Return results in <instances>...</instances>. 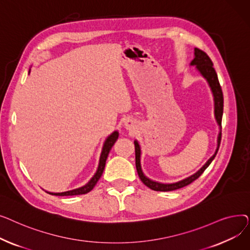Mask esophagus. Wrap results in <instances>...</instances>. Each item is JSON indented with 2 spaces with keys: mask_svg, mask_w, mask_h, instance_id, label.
Masks as SVG:
<instances>
[{
  "mask_svg": "<svg viewBox=\"0 0 250 250\" xmlns=\"http://www.w3.org/2000/svg\"><path fill=\"white\" fill-rule=\"evenodd\" d=\"M124 125L127 130H129V132H135V130L138 128V122L135 120V118L130 117L125 121Z\"/></svg>",
  "mask_w": 250,
  "mask_h": 250,
  "instance_id": "obj_1",
  "label": "esophagus"
}]
</instances>
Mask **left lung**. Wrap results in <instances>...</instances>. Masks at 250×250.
Returning a JSON list of instances; mask_svg holds the SVG:
<instances>
[{"instance_id":"1","label":"left lung","mask_w":250,"mask_h":250,"mask_svg":"<svg viewBox=\"0 0 250 250\" xmlns=\"http://www.w3.org/2000/svg\"><path fill=\"white\" fill-rule=\"evenodd\" d=\"M190 65H195V69L200 72V74L206 79L209 88L212 90V93L214 96V102H215V118L217 121V124L219 125L220 127V132L218 135V145L215 154L209 158L204 166L199 169L198 171L193 173L192 175L179 180L177 182L173 183H162L158 181H154L150 178H148L145 174L142 171V167H141V148L138 141L136 140L135 143V151H136V167H137V171L139 174V177L141 178L142 182L144 185L147 186L149 188L156 190V191H170V190H175L178 188H181L183 187H187L192 181L195 179H198L202 173L205 171V170L208 168V166L212 163L214 158L217 155V152L220 147V143H221V137H222V116H223V106H224V98H223V92L222 88L220 86L219 80H218V76L217 73L213 67V62L211 59L208 58V56L206 54L205 51L199 49V48H194V59L191 61Z\"/></svg>"}]
</instances>
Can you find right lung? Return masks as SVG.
Returning <instances> with one entry per match:
<instances>
[{"label": "right lung", "instance_id": "add662e5", "mask_svg": "<svg viewBox=\"0 0 250 250\" xmlns=\"http://www.w3.org/2000/svg\"><path fill=\"white\" fill-rule=\"evenodd\" d=\"M29 72H30V71H29ZM117 138H118V132H117V130H115V132H113L110 136L107 137L106 140H105L103 148H102V151H101V155H100L98 168H97V170H96L95 174L93 175V177H92V178L88 181V183H86L85 186H83V187H81V188H79L72 189V190L63 191V192H48V191H46V192L49 193V194L63 196V195L85 194V193L91 191L92 189H93V188L96 186L97 181L99 180V178L101 177V175H102V173H103V170H104V167H105V162H106V159H107V156H108L109 151L111 150L112 146L114 145V143L116 142Z\"/></svg>", "mask_w": 250, "mask_h": 250}]
</instances>
